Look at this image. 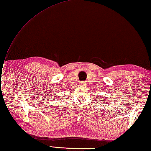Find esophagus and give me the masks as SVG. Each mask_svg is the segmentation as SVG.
I'll list each match as a JSON object with an SVG mask.
<instances>
[{
    "instance_id": "1",
    "label": "esophagus",
    "mask_w": 151,
    "mask_h": 151,
    "mask_svg": "<svg viewBox=\"0 0 151 151\" xmlns=\"http://www.w3.org/2000/svg\"><path fill=\"white\" fill-rule=\"evenodd\" d=\"M86 84V82L85 81H82V82H81V85H85Z\"/></svg>"
}]
</instances>
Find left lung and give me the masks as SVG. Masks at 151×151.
<instances>
[{
    "label": "left lung",
    "mask_w": 151,
    "mask_h": 151,
    "mask_svg": "<svg viewBox=\"0 0 151 151\" xmlns=\"http://www.w3.org/2000/svg\"><path fill=\"white\" fill-rule=\"evenodd\" d=\"M102 101H103V100H102ZM103 101H104V100H103Z\"/></svg>",
    "instance_id": "left-lung-1"
}]
</instances>
